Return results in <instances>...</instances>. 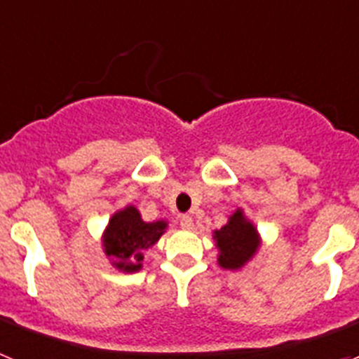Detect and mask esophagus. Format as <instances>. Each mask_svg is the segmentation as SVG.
Returning <instances> with one entry per match:
<instances>
[{
    "mask_svg": "<svg viewBox=\"0 0 359 359\" xmlns=\"http://www.w3.org/2000/svg\"><path fill=\"white\" fill-rule=\"evenodd\" d=\"M180 224H182V228H185V230H192V226H194V221H192V217H190L189 214H183V215H180Z\"/></svg>",
    "mask_w": 359,
    "mask_h": 359,
    "instance_id": "1",
    "label": "esophagus"
}]
</instances>
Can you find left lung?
Listing matches in <instances>:
<instances>
[{
    "instance_id": "left-lung-1",
    "label": "left lung",
    "mask_w": 359,
    "mask_h": 359,
    "mask_svg": "<svg viewBox=\"0 0 359 359\" xmlns=\"http://www.w3.org/2000/svg\"><path fill=\"white\" fill-rule=\"evenodd\" d=\"M212 239L217 248V264L223 269L239 271L252 261L261 250V233L246 217L243 208H237L228 217L226 224L212 231Z\"/></svg>"
}]
</instances>
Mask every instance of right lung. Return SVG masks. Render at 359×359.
Wrapping results in <instances>:
<instances>
[{"label": "right lung", "instance_id": "add662e5", "mask_svg": "<svg viewBox=\"0 0 359 359\" xmlns=\"http://www.w3.org/2000/svg\"><path fill=\"white\" fill-rule=\"evenodd\" d=\"M169 228V221L147 223L135 205L116 210L102 231V252L109 264L122 273H136L144 268V252L152 248Z\"/></svg>", "mask_w": 359, "mask_h": 359}]
</instances>
